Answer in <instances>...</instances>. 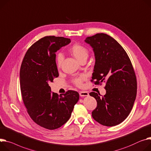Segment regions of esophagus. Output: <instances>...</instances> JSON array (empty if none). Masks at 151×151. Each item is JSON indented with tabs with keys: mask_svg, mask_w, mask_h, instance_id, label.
Returning a JSON list of instances; mask_svg holds the SVG:
<instances>
[{
	"mask_svg": "<svg viewBox=\"0 0 151 151\" xmlns=\"http://www.w3.org/2000/svg\"><path fill=\"white\" fill-rule=\"evenodd\" d=\"M79 95L81 97H85V96H88L89 93L87 91H81L79 92Z\"/></svg>",
	"mask_w": 151,
	"mask_h": 151,
	"instance_id": "esophagus-1",
	"label": "esophagus"
}]
</instances>
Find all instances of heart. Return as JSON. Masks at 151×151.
Here are the masks:
<instances>
[{"label": "heart", "instance_id": "b5f03b06", "mask_svg": "<svg viewBox=\"0 0 151 151\" xmlns=\"http://www.w3.org/2000/svg\"><path fill=\"white\" fill-rule=\"evenodd\" d=\"M69 52L80 63L83 60H86L89 55V51L87 48H86L83 45L78 43L74 44L73 46H72V47L69 50ZM63 59V57L62 54H58L56 55V65L58 68H60ZM85 75L80 74V76L74 78L73 82L76 86H80L82 85L83 81L85 80Z\"/></svg>", "mask_w": 151, "mask_h": 151}]
</instances>
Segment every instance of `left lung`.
I'll return each mask as SVG.
<instances>
[{"mask_svg":"<svg viewBox=\"0 0 151 151\" xmlns=\"http://www.w3.org/2000/svg\"><path fill=\"white\" fill-rule=\"evenodd\" d=\"M85 42L93 48L95 55L91 82L95 80V85L106 82V93L102 97L94 92L89 93L97 103L92 116L102 125H117L130 114L137 96V79L132 63L122 46L106 34H96Z\"/></svg>","mask_w":151,"mask_h":151,"instance_id":"8db88e82","label":"left lung"}]
</instances>
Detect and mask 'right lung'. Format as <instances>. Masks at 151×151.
<instances>
[{
	"label": "right lung",
	"mask_w": 151,
	"mask_h": 151,
	"mask_svg": "<svg viewBox=\"0 0 151 151\" xmlns=\"http://www.w3.org/2000/svg\"><path fill=\"white\" fill-rule=\"evenodd\" d=\"M70 42L63 37H44L28 50L20 67V90L27 112L34 122L50 130L68 122L79 99L73 90L60 96L51 92L48 84L59 76L55 52Z\"/></svg>",
	"instance_id": "1"
}]
</instances>
